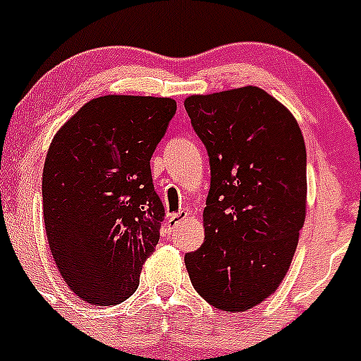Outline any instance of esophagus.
Listing matches in <instances>:
<instances>
[{
    "label": "esophagus",
    "instance_id": "esophagus-1",
    "mask_svg": "<svg viewBox=\"0 0 361 361\" xmlns=\"http://www.w3.org/2000/svg\"><path fill=\"white\" fill-rule=\"evenodd\" d=\"M187 216H188V211H180V213L169 214V218H167V224H166V231L173 232L174 228H176V225L180 224L181 220H185Z\"/></svg>",
    "mask_w": 361,
    "mask_h": 361
}]
</instances>
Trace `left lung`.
Segmentation results:
<instances>
[{
  "mask_svg": "<svg viewBox=\"0 0 361 361\" xmlns=\"http://www.w3.org/2000/svg\"><path fill=\"white\" fill-rule=\"evenodd\" d=\"M207 150L211 187L204 245L185 255L188 276L213 307L241 312L286 276L305 220V145L281 103L258 87L185 99Z\"/></svg>",
  "mask_w": 361,
  "mask_h": 361,
  "instance_id": "1",
  "label": "left lung"
}]
</instances>
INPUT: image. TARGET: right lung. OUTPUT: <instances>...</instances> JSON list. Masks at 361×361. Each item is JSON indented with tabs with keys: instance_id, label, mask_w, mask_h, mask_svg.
<instances>
[{
	"instance_id": "right-lung-1",
	"label": "right lung",
	"mask_w": 361,
	"mask_h": 361,
	"mask_svg": "<svg viewBox=\"0 0 361 361\" xmlns=\"http://www.w3.org/2000/svg\"><path fill=\"white\" fill-rule=\"evenodd\" d=\"M174 113L169 97L103 96L54 136L42 180L47 239L66 285L89 304L129 298L157 246L166 209L150 159Z\"/></svg>"
}]
</instances>
